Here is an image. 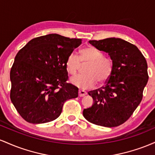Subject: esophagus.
I'll list each match as a JSON object with an SVG mask.
<instances>
[{
  "label": "esophagus",
  "mask_w": 155,
  "mask_h": 155,
  "mask_svg": "<svg viewBox=\"0 0 155 155\" xmlns=\"http://www.w3.org/2000/svg\"><path fill=\"white\" fill-rule=\"evenodd\" d=\"M87 95V92H85L84 90H79V97H83V96Z\"/></svg>",
  "instance_id": "esophagus-1"
}]
</instances>
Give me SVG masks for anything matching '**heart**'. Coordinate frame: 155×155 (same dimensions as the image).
<instances>
[{
    "label": "heart",
    "instance_id": "obj_1",
    "mask_svg": "<svg viewBox=\"0 0 155 155\" xmlns=\"http://www.w3.org/2000/svg\"><path fill=\"white\" fill-rule=\"evenodd\" d=\"M79 60L81 63H88L85 67L83 75H77L71 79V82L77 87L87 90L92 87L97 83L104 82L111 74L112 64L110 60L105 58L102 52L92 47L81 49L79 51ZM76 54H71L65 61L67 71L74 75L79 71L80 62Z\"/></svg>",
    "mask_w": 155,
    "mask_h": 155
}]
</instances>
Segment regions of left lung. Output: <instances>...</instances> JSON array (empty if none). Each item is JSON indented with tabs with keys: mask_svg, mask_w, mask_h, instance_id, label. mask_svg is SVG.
<instances>
[{
	"mask_svg": "<svg viewBox=\"0 0 155 155\" xmlns=\"http://www.w3.org/2000/svg\"><path fill=\"white\" fill-rule=\"evenodd\" d=\"M112 61L111 74L104 87L88 92L93 99L83 116L92 124L117 127L126 122L136 109L148 81L147 63L136 46L119 38L89 41Z\"/></svg>",
	"mask_w": 155,
	"mask_h": 155,
	"instance_id": "left-lung-1",
	"label": "left lung"
}]
</instances>
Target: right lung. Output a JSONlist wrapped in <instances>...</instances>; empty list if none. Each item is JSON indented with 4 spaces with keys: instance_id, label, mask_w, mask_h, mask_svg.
Masks as SVG:
<instances>
[{
    "instance_id": "obj_1",
    "label": "right lung",
    "mask_w": 155,
    "mask_h": 155,
    "mask_svg": "<svg viewBox=\"0 0 155 155\" xmlns=\"http://www.w3.org/2000/svg\"><path fill=\"white\" fill-rule=\"evenodd\" d=\"M81 39L56 33L37 37L19 51L10 72V97L27 122L56 120L64 103L78 97V88L68 84L65 61Z\"/></svg>"
}]
</instances>
